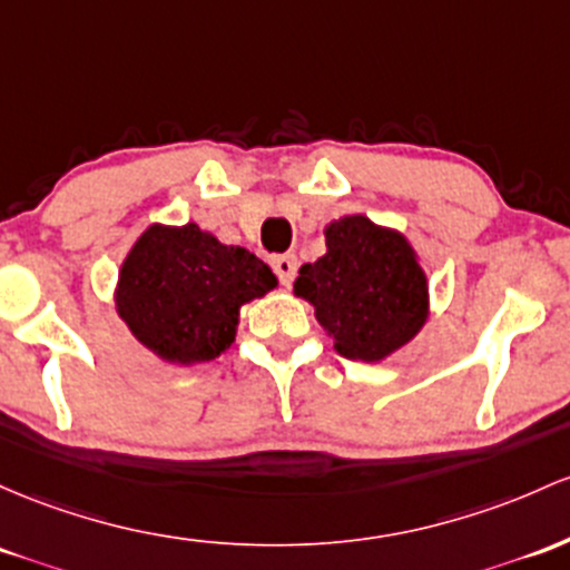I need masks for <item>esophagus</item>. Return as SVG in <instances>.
<instances>
[{
	"label": "esophagus",
	"instance_id": "esophagus-1",
	"mask_svg": "<svg viewBox=\"0 0 570 570\" xmlns=\"http://www.w3.org/2000/svg\"><path fill=\"white\" fill-rule=\"evenodd\" d=\"M271 267L275 271V275H278L281 284L289 286L292 278H295V273H297V259L292 254H275V256H271Z\"/></svg>",
	"mask_w": 570,
	"mask_h": 570
}]
</instances>
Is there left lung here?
<instances>
[{
  "label": "left lung",
  "mask_w": 570,
  "mask_h": 570,
  "mask_svg": "<svg viewBox=\"0 0 570 570\" xmlns=\"http://www.w3.org/2000/svg\"><path fill=\"white\" fill-rule=\"evenodd\" d=\"M327 254L299 267L295 295L346 360L381 362L414 341L430 314L428 275L411 243L367 216L324 227Z\"/></svg>",
  "instance_id": "left-lung-1"
}]
</instances>
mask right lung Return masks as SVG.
I'll use <instances>...</instances> for the list:
<instances>
[{"label": "right lung", "instance_id": "obj_1", "mask_svg": "<svg viewBox=\"0 0 570 570\" xmlns=\"http://www.w3.org/2000/svg\"><path fill=\"white\" fill-rule=\"evenodd\" d=\"M275 284L259 256L224 246L197 224H151L118 273L116 311L159 360L194 365L227 352L243 305Z\"/></svg>", "mask_w": 570, "mask_h": 570}]
</instances>
